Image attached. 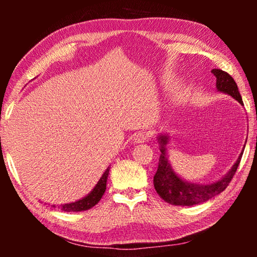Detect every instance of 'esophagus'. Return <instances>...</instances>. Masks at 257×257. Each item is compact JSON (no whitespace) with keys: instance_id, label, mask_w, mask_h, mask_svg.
Instances as JSON below:
<instances>
[{"instance_id":"obj_1","label":"esophagus","mask_w":257,"mask_h":257,"mask_svg":"<svg viewBox=\"0 0 257 257\" xmlns=\"http://www.w3.org/2000/svg\"><path fill=\"white\" fill-rule=\"evenodd\" d=\"M149 138H150L149 133L138 132L137 134H135L133 141H134V143H137V144H139V143H144L146 141H149Z\"/></svg>"}]
</instances>
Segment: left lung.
Returning a JSON list of instances; mask_svg holds the SVG:
<instances>
[{
  "mask_svg": "<svg viewBox=\"0 0 257 257\" xmlns=\"http://www.w3.org/2000/svg\"><path fill=\"white\" fill-rule=\"evenodd\" d=\"M216 78V89L217 92H222L233 97L236 101L242 104L241 95L239 93L236 81L233 78L221 69H213L211 71ZM159 142L161 144V155L159 159V167L154 176V187L156 193L165 202L172 204V205L191 206L196 205L208 201V199L216 196L227 188L230 181L237 171V168L240 163L242 152L239 155L236 163L233 164L227 175L222 179L217 180L213 184L198 185L191 184V182L182 180L177 173L172 170L170 163L167 158V149L165 145L168 144V137L160 135Z\"/></svg>",
  "mask_w": 257,
  "mask_h": 257,
  "instance_id": "obj_1",
  "label": "left lung"
}]
</instances>
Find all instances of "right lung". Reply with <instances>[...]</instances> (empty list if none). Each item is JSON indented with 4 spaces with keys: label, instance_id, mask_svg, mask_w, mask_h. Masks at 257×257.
I'll return each mask as SVG.
<instances>
[{
    "label": "right lung",
    "instance_id": "add662e5",
    "mask_svg": "<svg viewBox=\"0 0 257 257\" xmlns=\"http://www.w3.org/2000/svg\"><path fill=\"white\" fill-rule=\"evenodd\" d=\"M108 171H110V168L106 169L105 172H104L103 176L101 177V179L98 180L96 186L94 187V189L90 191L86 197L73 203L62 204V205H60L59 207L63 212H80V211L89 210V208H92L93 206L96 205V204L99 202V199L102 198L104 193H105ZM53 207H55V205H53Z\"/></svg>",
    "mask_w": 257,
    "mask_h": 257
}]
</instances>
